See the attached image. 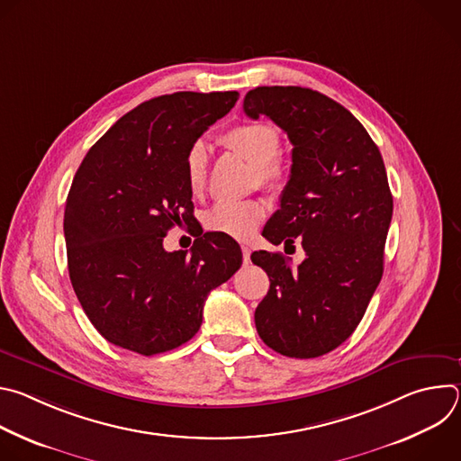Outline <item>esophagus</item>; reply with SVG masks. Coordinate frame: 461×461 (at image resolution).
Returning <instances> with one entry per match:
<instances>
[{"mask_svg": "<svg viewBox=\"0 0 461 461\" xmlns=\"http://www.w3.org/2000/svg\"><path fill=\"white\" fill-rule=\"evenodd\" d=\"M249 255H251V249H249V246L242 244V258H244L246 265H248V262H249Z\"/></svg>", "mask_w": 461, "mask_h": 461, "instance_id": "1", "label": "esophagus"}]
</instances>
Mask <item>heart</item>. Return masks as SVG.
<instances>
[{
    "instance_id": "1",
    "label": "heart",
    "mask_w": 461,
    "mask_h": 461,
    "mask_svg": "<svg viewBox=\"0 0 461 461\" xmlns=\"http://www.w3.org/2000/svg\"><path fill=\"white\" fill-rule=\"evenodd\" d=\"M222 142L257 166L262 184L270 187L277 185L283 176V167L276 160L281 149V139L276 127L265 122L240 123L228 131ZM184 171L191 194H203L208 182V149L204 144L196 142L191 146L185 155ZM262 219H265V204L258 201H221L204 215V224L208 230L233 239H248Z\"/></svg>"
}]
</instances>
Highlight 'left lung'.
Wrapping results in <instances>:
<instances>
[{"mask_svg":"<svg viewBox=\"0 0 461 461\" xmlns=\"http://www.w3.org/2000/svg\"><path fill=\"white\" fill-rule=\"evenodd\" d=\"M242 107L274 120L294 146L281 210L262 235L306 253L295 270L281 253H251L270 277L257 332L283 356L319 357L352 336L381 281L392 219L384 164L361 122L317 91L257 87Z\"/></svg>","mask_w":461,"mask_h":461,"instance_id":"obj_1","label":"left lung"}]
</instances>
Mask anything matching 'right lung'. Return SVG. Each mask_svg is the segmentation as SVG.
I'll use <instances>...</instances> for the list:
<instances>
[{"mask_svg":"<svg viewBox=\"0 0 461 461\" xmlns=\"http://www.w3.org/2000/svg\"><path fill=\"white\" fill-rule=\"evenodd\" d=\"M237 100V91L151 98L78 167L63 215L69 277L109 343L142 356L184 345L199 332L208 294L240 268V246L222 233L201 231L189 255L162 246L173 226L193 221L187 151Z\"/></svg>","mask_w":461,"mask_h":461,"instance_id":"obj_1","label":"right lung"}]
</instances>
